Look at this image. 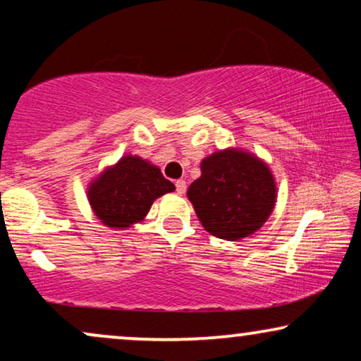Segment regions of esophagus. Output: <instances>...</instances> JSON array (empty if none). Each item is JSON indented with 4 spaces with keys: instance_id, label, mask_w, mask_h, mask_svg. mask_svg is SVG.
<instances>
[{
    "instance_id": "esophagus-1",
    "label": "esophagus",
    "mask_w": 361,
    "mask_h": 361,
    "mask_svg": "<svg viewBox=\"0 0 361 361\" xmlns=\"http://www.w3.org/2000/svg\"><path fill=\"white\" fill-rule=\"evenodd\" d=\"M185 189H187V184H185V180H182V179H179L176 182V190H177V194H185Z\"/></svg>"
}]
</instances>
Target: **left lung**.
<instances>
[{"label": "left lung", "mask_w": 361, "mask_h": 361, "mask_svg": "<svg viewBox=\"0 0 361 361\" xmlns=\"http://www.w3.org/2000/svg\"><path fill=\"white\" fill-rule=\"evenodd\" d=\"M200 171L187 197L209 233L236 241L263 226L276 204V182L266 162L246 151L225 149L205 157Z\"/></svg>", "instance_id": "8db88e82"}]
</instances>
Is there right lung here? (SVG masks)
<instances>
[{
  "label": "right lung",
  "mask_w": 361,
  "mask_h": 361,
  "mask_svg": "<svg viewBox=\"0 0 361 361\" xmlns=\"http://www.w3.org/2000/svg\"><path fill=\"white\" fill-rule=\"evenodd\" d=\"M174 190L159 167L125 156L92 182L88 202L102 224L123 230L145 219L157 197Z\"/></svg>",
  "instance_id": "right-lung-1"
}]
</instances>
